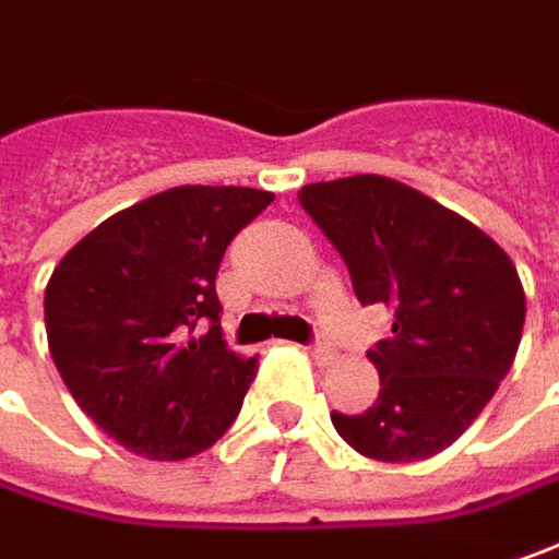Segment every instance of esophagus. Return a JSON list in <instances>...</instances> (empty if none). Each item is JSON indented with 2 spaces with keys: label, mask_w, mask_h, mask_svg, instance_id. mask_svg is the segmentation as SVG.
I'll list each match as a JSON object with an SVG mask.
<instances>
[{
  "label": "esophagus",
  "mask_w": 559,
  "mask_h": 559,
  "mask_svg": "<svg viewBox=\"0 0 559 559\" xmlns=\"http://www.w3.org/2000/svg\"><path fill=\"white\" fill-rule=\"evenodd\" d=\"M308 349H311V358H314L318 365H330V361L336 358V349H333V346H330L326 340H318V343H311Z\"/></svg>",
  "instance_id": "esophagus-1"
}]
</instances>
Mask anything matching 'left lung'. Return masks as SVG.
Wrapping results in <instances>:
<instances>
[{
	"label": "left lung",
	"mask_w": 559,
	"mask_h": 559,
	"mask_svg": "<svg viewBox=\"0 0 559 559\" xmlns=\"http://www.w3.org/2000/svg\"><path fill=\"white\" fill-rule=\"evenodd\" d=\"M298 204L346 261L358 301L393 311V336L368 352L377 403L333 412V428L368 460L437 456L513 368L525 323L516 266L475 223L396 179L305 185Z\"/></svg>",
	"instance_id": "left-lung-1"
}]
</instances>
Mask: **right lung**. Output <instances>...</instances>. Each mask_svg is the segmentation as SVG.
Masks as SVG:
<instances>
[{"label":"right lung","mask_w":559,"mask_h":559,"mask_svg":"<svg viewBox=\"0 0 559 559\" xmlns=\"http://www.w3.org/2000/svg\"><path fill=\"white\" fill-rule=\"evenodd\" d=\"M270 201L236 185L169 188L99 223L52 270V361L74 403L131 453L188 460L236 421L258 358L226 349L216 270Z\"/></svg>","instance_id":"add662e5"}]
</instances>
